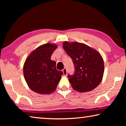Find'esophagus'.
Masks as SVG:
<instances>
[{
	"label": "esophagus",
	"mask_w": 126,
	"mask_h": 126,
	"mask_svg": "<svg viewBox=\"0 0 126 126\" xmlns=\"http://www.w3.org/2000/svg\"><path fill=\"white\" fill-rule=\"evenodd\" d=\"M62 71H63V72L64 76H67V68H64V69L62 70Z\"/></svg>",
	"instance_id": "34e87169"
}]
</instances>
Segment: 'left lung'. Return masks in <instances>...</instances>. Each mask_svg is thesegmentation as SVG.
<instances>
[{
	"label": "left lung",
	"instance_id": "left-lung-1",
	"mask_svg": "<svg viewBox=\"0 0 126 126\" xmlns=\"http://www.w3.org/2000/svg\"><path fill=\"white\" fill-rule=\"evenodd\" d=\"M63 47L72 59L74 66V74L68 75L72 88L79 92H86L96 88L101 82L104 73L101 55L81 43L65 42Z\"/></svg>",
	"mask_w": 126,
	"mask_h": 126
}]
</instances>
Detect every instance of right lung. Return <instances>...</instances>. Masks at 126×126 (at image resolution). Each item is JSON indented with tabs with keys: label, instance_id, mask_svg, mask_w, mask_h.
Masks as SVG:
<instances>
[{
	"label": "right lung",
	"instance_id": "add662e5",
	"mask_svg": "<svg viewBox=\"0 0 126 126\" xmlns=\"http://www.w3.org/2000/svg\"><path fill=\"white\" fill-rule=\"evenodd\" d=\"M57 46L47 43L31 53L25 61L23 73L28 86L33 91L49 94L54 92L63 75L56 69V62L50 59Z\"/></svg>",
	"mask_w": 126,
	"mask_h": 126
}]
</instances>
